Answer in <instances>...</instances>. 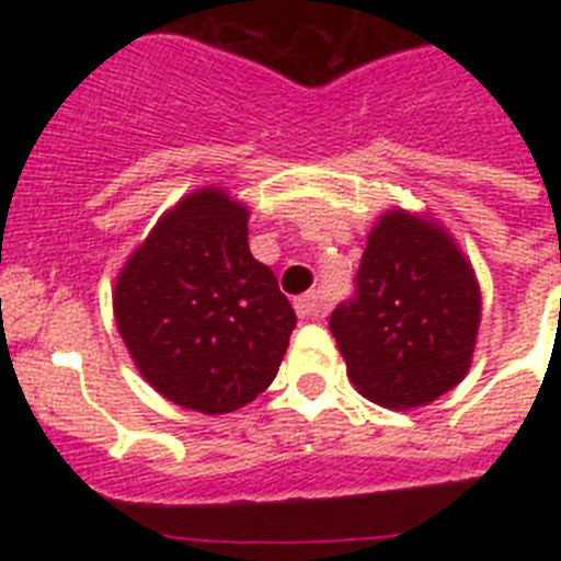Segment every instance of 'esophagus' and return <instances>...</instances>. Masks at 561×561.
Segmentation results:
<instances>
[{
    "label": "esophagus",
    "instance_id": "1",
    "mask_svg": "<svg viewBox=\"0 0 561 561\" xmlns=\"http://www.w3.org/2000/svg\"><path fill=\"white\" fill-rule=\"evenodd\" d=\"M295 311H297V317H300V320H317V317L325 314V306H323V300H320V295L309 291V295L297 297Z\"/></svg>",
    "mask_w": 561,
    "mask_h": 561
}]
</instances>
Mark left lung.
Masks as SVG:
<instances>
[{"label":"left lung","instance_id":"1","mask_svg":"<svg viewBox=\"0 0 561 561\" xmlns=\"http://www.w3.org/2000/svg\"><path fill=\"white\" fill-rule=\"evenodd\" d=\"M354 297L331 311L348 379L381 408H421L469 370L480 289L444 227L385 213L368 236Z\"/></svg>","mask_w":561,"mask_h":561}]
</instances>
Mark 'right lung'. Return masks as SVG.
<instances>
[{
  "mask_svg": "<svg viewBox=\"0 0 561 561\" xmlns=\"http://www.w3.org/2000/svg\"><path fill=\"white\" fill-rule=\"evenodd\" d=\"M247 213L219 187L187 193L114 284V320L134 365L168 401L207 415L264 393L297 317L247 244Z\"/></svg>",
  "mask_w": 561,
  "mask_h": 561,
  "instance_id": "obj_1",
  "label": "right lung"
}]
</instances>
